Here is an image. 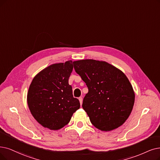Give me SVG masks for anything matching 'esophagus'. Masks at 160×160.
Returning a JSON list of instances; mask_svg holds the SVG:
<instances>
[{
  "label": "esophagus",
  "mask_w": 160,
  "mask_h": 160,
  "mask_svg": "<svg viewBox=\"0 0 160 160\" xmlns=\"http://www.w3.org/2000/svg\"><path fill=\"white\" fill-rule=\"evenodd\" d=\"M79 102H80L81 105H82V97H79Z\"/></svg>",
  "instance_id": "34e87169"
}]
</instances>
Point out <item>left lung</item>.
<instances>
[{
	"label": "left lung",
	"instance_id": "8db88e82",
	"mask_svg": "<svg viewBox=\"0 0 160 160\" xmlns=\"http://www.w3.org/2000/svg\"><path fill=\"white\" fill-rule=\"evenodd\" d=\"M88 89L82 107L91 123L102 131L118 128L128 119L135 103V92L128 78L104 61L91 59L73 62Z\"/></svg>",
	"mask_w": 160,
	"mask_h": 160
}]
</instances>
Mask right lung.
Listing matches in <instances>:
<instances>
[{
  "mask_svg": "<svg viewBox=\"0 0 160 160\" xmlns=\"http://www.w3.org/2000/svg\"><path fill=\"white\" fill-rule=\"evenodd\" d=\"M73 68L72 60L54 63L38 73L31 81L27 96L28 107L32 116L45 128L62 129L80 108L68 83Z\"/></svg>",
  "mask_w": 160,
  "mask_h": 160,
  "instance_id": "right-lung-1",
  "label": "right lung"
}]
</instances>
